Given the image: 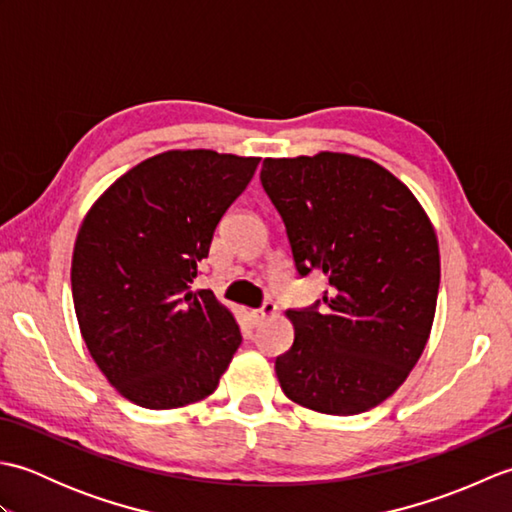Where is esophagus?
<instances>
[{"label":"esophagus","instance_id":"34e87169","mask_svg":"<svg viewBox=\"0 0 512 512\" xmlns=\"http://www.w3.org/2000/svg\"><path fill=\"white\" fill-rule=\"evenodd\" d=\"M277 314V306L275 303H264L262 308H257V310H250V319H253V323L255 325H262L264 321H268V319H273Z\"/></svg>","mask_w":512,"mask_h":512}]
</instances>
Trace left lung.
<instances>
[{
  "instance_id": "obj_1",
  "label": "left lung",
  "mask_w": 512,
  "mask_h": 512,
  "mask_svg": "<svg viewBox=\"0 0 512 512\" xmlns=\"http://www.w3.org/2000/svg\"><path fill=\"white\" fill-rule=\"evenodd\" d=\"M262 184L299 275L330 281L321 312H286L295 341L275 361L281 389L328 416L380 405L418 363L436 317L440 248L427 211L383 165L339 151L266 158Z\"/></svg>"
}]
</instances>
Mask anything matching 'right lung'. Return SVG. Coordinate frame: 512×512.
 Masks as SVG:
<instances>
[{
	"instance_id": "1",
	"label": "right lung",
	"mask_w": 512,
	"mask_h": 512,
	"mask_svg": "<svg viewBox=\"0 0 512 512\" xmlns=\"http://www.w3.org/2000/svg\"><path fill=\"white\" fill-rule=\"evenodd\" d=\"M259 158L169 149L110 184L85 213L72 299L88 352L118 394L145 409L211 396L242 343L211 290H191L215 226Z\"/></svg>"
}]
</instances>
